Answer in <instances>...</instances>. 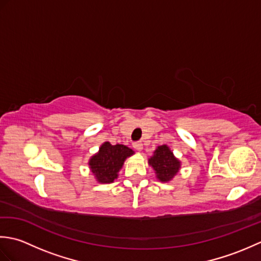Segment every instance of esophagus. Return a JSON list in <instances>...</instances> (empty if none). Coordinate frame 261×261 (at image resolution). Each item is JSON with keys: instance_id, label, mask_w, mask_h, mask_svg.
I'll return each instance as SVG.
<instances>
[{"instance_id": "obj_1", "label": "esophagus", "mask_w": 261, "mask_h": 261, "mask_svg": "<svg viewBox=\"0 0 261 261\" xmlns=\"http://www.w3.org/2000/svg\"><path fill=\"white\" fill-rule=\"evenodd\" d=\"M134 147L136 148V150L141 151L143 148V143L141 141H136V142H134Z\"/></svg>"}]
</instances>
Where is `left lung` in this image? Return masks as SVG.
<instances>
[{"mask_svg": "<svg viewBox=\"0 0 261 261\" xmlns=\"http://www.w3.org/2000/svg\"><path fill=\"white\" fill-rule=\"evenodd\" d=\"M149 164L153 167L160 181H169L177 174L180 166L170 149L165 145L158 147L153 156L149 159Z\"/></svg>", "mask_w": 261, "mask_h": 261, "instance_id": "obj_1", "label": "left lung"}]
</instances>
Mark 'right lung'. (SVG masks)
Wrapping results in <instances>:
<instances>
[{
	"label": "right lung",
	"instance_id": "obj_1",
	"mask_svg": "<svg viewBox=\"0 0 261 261\" xmlns=\"http://www.w3.org/2000/svg\"><path fill=\"white\" fill-rule=\"evenodd\" d=\"M132 153V149L126 146H112L110 142H104L99 148V151L90 160L92 173L99 182H112L118 177V171L121 169L125 158Z\"/></svg>",
	"mask_w": 261,
	"mask_h": 261
}]
</instances>
